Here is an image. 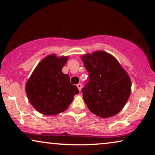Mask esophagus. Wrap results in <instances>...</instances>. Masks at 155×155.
Listing matches in <instances>:
<instances>
[{"label": "esophagus", "instance_id": "esophagus-1", "mask_svg": "<svg viewBox=\"0 0 155 155\" xmlns=\"http://www.w3.org/2000/svg\"><path fill=\"white\" fill-rule=\"evenodd\" d=\"M77 87H78V90H79V91H81V90H82V84H81V83H78V84H77Z\"/></svg>", "mask_w": 155, "mask_h": 155}]
</instances>
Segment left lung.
Listing matches in <instances>:
<instances>
[{"label":"left lung","instance_id":"1","mask_svg":"<svg viewBox=\"0 0 155 155\" xmlns=\"http://www.w3.org/2000/svg\"><path fill=\"white\" fill-rule=\"evenodd\" d=\"M89 73L82 93L88 109L101 118H109L121 111L131 92L128 73L111 54L97 51L81 57Z\"/></svg>","mask_w":155,"mask_h":155}]
</instances>
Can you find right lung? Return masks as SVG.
<instances>
[{
    "instance_id": "add662e5",
    "label": "right lung",
    "mask_w": 155,
    "mask_h": 155,
    "mask_svg": "<svg viewBox=\"0 0 155 155\" xmlns=\"http://www.w3.org/2000/svg\"><path fill=\"white\" fill-rule=\"evenodd\" d=\"M68 57L46 56L40 62L27 80L25 90L29 102L44 115H56L65 111L79 93L70 77L62 72Z\"/></svg>"
}]
</instances>
